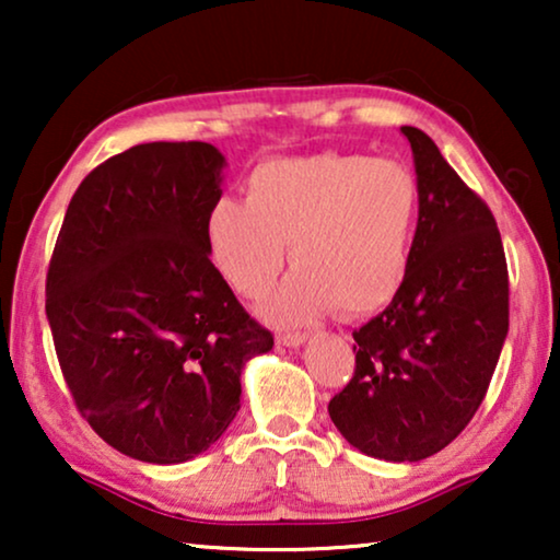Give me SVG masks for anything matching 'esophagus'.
Masks as SVG:
<instances>
[{
	"label": "esophagus",
	"mask_w": 560,
	"mask_h": 560,
	"mask_svg": "<svg viewBox=\"0 0 560 560\" xmlns=\"http://www.w3.org/2000/svg\"><path fill=\"white\" fill-rule=\"evenodd\" d=\"M305 339H308V336L301 334V331H282V334H278V343H282V347H301Z\"/></svg>",
	"instance_id": "obj_1"
}]
</instances>
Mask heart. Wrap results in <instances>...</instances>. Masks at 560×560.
I'll list each match as a JSON object with an SVG mask.
<instances>
[{
  "instance_id": "obj_1",
  "label": "heart",
  "mask_w": 560,
  "mask_h": 560,
  "mask_svg": "<svg viewBox=\"0 0 560 560\" xmlns=\"http://www.w3.org/2000/svg\"><path fill=\"white\" fill-rule=\"evenodd\" d=\"M247 201L211 206L203 236L236 293L265 295L285 265L293 272L270 313L305 320L339 305L370 316L400 293L418 226L420 190L408 167L343 152L262 160L247 175Z\"/></svg>"
}]
</instances>
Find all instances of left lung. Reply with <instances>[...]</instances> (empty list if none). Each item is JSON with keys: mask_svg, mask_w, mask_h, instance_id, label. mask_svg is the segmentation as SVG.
Listing matches in <instances>:
<instances>
[{"mask_svg": "<svg viewBox=\"0 0 560 560\" xmlns=\"http://www.w3.org/2000/svg\"><path fill=\"white\" fill-rule=\"evenodd\" d=\"M420 211L408 275L380 316L354 331L357 366L328 402L351 446L385 462L446 448L485 400L510 328V282L489 206L425 132L400 127Z\"/></svg>", "mask_w": 560, "mask_h": 560, "instance_id": "8db88e82", "label": "left lung"}]
</instances>
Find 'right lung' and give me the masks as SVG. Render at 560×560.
Here are the masks:
<instances>
[{
    "instance_id": "right-lung-1",
    "label": "right lung",
    "mask_w": 560,
    "mask_h": 560,
    "mask_svg": "<svg viewBox=\"0 0 560 560\" xmlns=\"http://www.w3.org/2000/svg\"><path fill=\"white\" fill-rule=\"evenodd\" d=\"M224 167L209 142L119 152L83 178L52 249L45 313L66 385L137 462L183 464L217 443L244 364L275 343L209 259Z\"/></svg>"
}]
</instances>
